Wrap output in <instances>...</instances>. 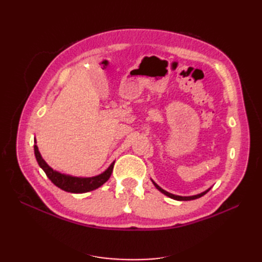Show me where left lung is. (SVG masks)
Here are the masks:
<instances>
[{
  "mask_svg": "<svg viewBox=\"0 0 262 262\" xmlns=\"http://www.w3.org/2000/svg\"><path fill=\"white\" fill-rule=\"evenodd\" d=\"M153 181V180H152ZM153 184H154V186L160 190V191L162 192V193H164L165 195H167V196H169V198H171V199H173V200H178V201H189V200H194V199H198V198H201L202 195H204L205 193H207L209 190L211 189V188H209L208 190H205V191H203V192H201V193H199V194H195V195H190V196H181V195H176V194H172V193H169V192H167L166 191V190H164V189H162L160 186H158L157 184H155V182L153 181Z\"/></svg>",
  "mask_w": 262,
  "mask_h": 262,
  "instance_id": "obj_1",
  "label": "left lung"
}]
</instances>
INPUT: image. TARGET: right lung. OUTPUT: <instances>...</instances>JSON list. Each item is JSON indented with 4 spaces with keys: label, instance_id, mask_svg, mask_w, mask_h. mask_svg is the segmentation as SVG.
<instances>
[{
    "label": "right lung",
    "instance_id": "add662e5",
    "mask_svg": "<svg viewBox=\"0 0 262 262\" xmlns=\"http://www.w3.org/2000/svg\"><path fill=\"white\" fill-rule=\"evenodd\" d=\"M35 143H36V139H35ZM34 149H35L36 160L39 166H40L42 170L46 172L47 177H48L58 188L71 193H85L99 188L100 186L105 184V182L110 178V176H112L114 165H115V162L112 163L104 172L99 173L97 176L74 177V176L66 175V173H61L57 170L52 169L41 157L40 153H39L38 146L36 144L34 145Z\"/></svg>",
    "mask_w": 262,
    "mask_h": 262
}]
</instances>
